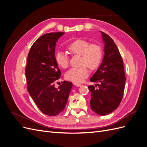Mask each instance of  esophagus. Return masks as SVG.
<instances>
[{"mask_svg": "<svg viewBox=\"0 0 147 147\" xmlns=\"http://www.w3.org/2000/svg\"><path fill=\"white\" fill-rule=\"evenodd\" d=\"M74 85L77 86H81L82 84H79V83H74Z\"/></svg>", "mask_w": 147, "mask_h": 147, "instance_id": "esophagus-1", "label": "esophagus"}]
</instances>
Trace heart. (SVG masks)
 I'll return each mask as SVG.
<instances>
[{
  "label": "heart",
  "mask_w": 147,
  "mask_h": 147,
  "mask_svg": "<svg viewBox=\"0 0 147 147\" xmlns=\"http://www.w3.org/2000/svg\"><path fill=\"white\" fill-rule=\"evenodd\" d=\"M67 50L72 55L80 56V67L72 68L65 74V78L74 83H80L89 75L90 68L95 70L99 66L103 56L102 48L97 43H90L85 40L78 39L67 46ZM56 63L63 69L69 65V59L65 53L58 51L55 55Z\"/></svg>",
  "instance_id": "b5f03b06"
}]
</instances>
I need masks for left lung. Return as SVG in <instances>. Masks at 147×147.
I'll use <instances>...</instances> for the list:
<instances>
[{
  "instance_id": "8db88e82",
  "label": "left lung",
  "mask_w": 147,
  "mask_h": 147,
  "mask_svg": "<svg viewBox=\"0 0 147 147\" xmlns=\"http://www.w3.org/2000/svg\"><path fill=\"white\" fill-rule=\"evenodd\" d=\"M104 42V57L96 72L90 78L94 86H89L91 110L99 115H106L117 109L121 102L126 83L122 57L113 39L102 32Z\"/></svg>"
}]
</instances>
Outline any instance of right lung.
Masks as SVG:
<instances>
[{
	"instance_id": "add662e5",
	"label": "right lung",
	"mask_w": 147,
	"mask_h": 147,
	"mask_svg": "<svg viewBox=\"0 0 147 147\" xmlns=\"http://www.w3.org/2000/svg\"><path fill=\"white\" fill-rule=\"evenodd\" d=\"M64 32H51L40 37L31 47L25 74L28 91L42 113L56 116L65 109L72 83L63 82L58 88L55 82L61 72L55 60L56 42Z\"/></svg>"
}]
</instances>
